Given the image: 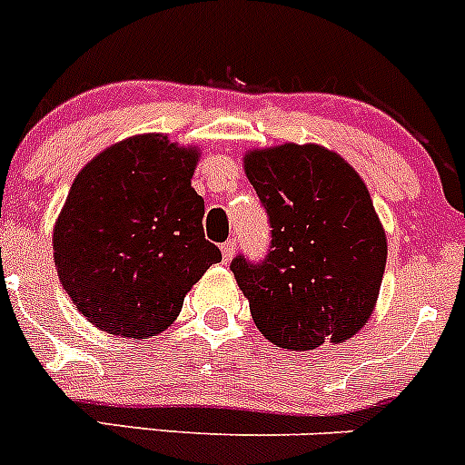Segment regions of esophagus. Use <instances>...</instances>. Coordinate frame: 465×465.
I'll return each instance as SVG.
<instances>
[{"mask_svg": "<svg viewBox=\"0 0 465 465\" xmlns=\"http://www.w3.org/2000/svg\"><path fill=\"white\" fill-rule=\"evenodd\" d=\"M235 246H237L235 240H228L221 244V255H223L225 262H230V260H232V255H235Z\"/></svg>", "mask_w": 465, "mask_h": 465, "instance_id": "1", "label": "esophagus"}]
</instances>
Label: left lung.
<instances>
[{
    "instance_id": "1",
    "label": "left lung",
    "mask_w": 465,
    "mask_h": 465,
    "mask_svg": "<svg viewBox=\"0 0 465 465\" xmlns=\"http://www.w3.org/2000/svg\"><path fill=\"white\" fill-rule=\"evenodd\" d=\"M244 173L272 223L260 264H230L269 342L308 351L344 342L368 324L388 258L386 230L361 175L317 143L244 154Z\"/></svg>"
}]
</instances>
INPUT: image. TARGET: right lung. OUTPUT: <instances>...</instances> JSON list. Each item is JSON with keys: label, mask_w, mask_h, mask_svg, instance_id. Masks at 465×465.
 <instances>
[{"label": "right lung", "mask_w": 465, "mask_h": 465, "mask_svg": "<svg viewBox=\"0 0 465 465\" xmlns=\"http://www.w3.org/2000/svg\"><path fill=\"white\" fill-rule=\"evenodd\" d=\"M198 157L196 145L136 134L74 178L54 223V264L70 302L97 329L136 340L162 333L221 260L192 187Z\"/></svg>", "instance_id": "right-lung-1"}]
</instances>
